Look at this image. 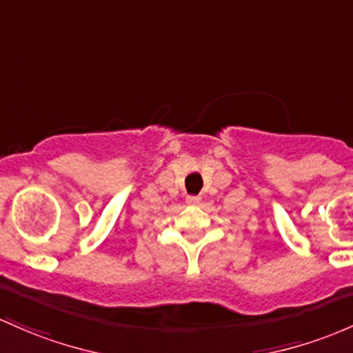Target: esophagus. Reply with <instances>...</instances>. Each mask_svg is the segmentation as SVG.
Instances as JSON below:
<instances>
[{
  "mask_svg": "<svg viewBox=\"0 0 353 353\" xmlns=\"http://www.w3.org/2000/svg\"><path fill=\"white\" fill-rule=\"evenodd\" d=\"M185 203H188V204H199L201 197L199 196H188V197H185Z\"/></svg>",
  "mask_w": 353,
  "mask_h": 353,
  "instance_id": "1",
  "label": "esophagus"
}]
</instances>
